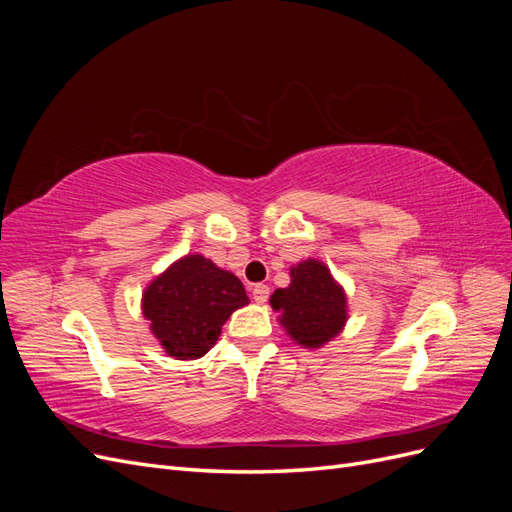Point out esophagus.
<instances>
[{"instance_id": "34e87169", "label": "esophagus", "mask_w": 512, "mask_h": 512, "mask_svg": "<svg viewBox=\"0 0 512 512\" xmlns=\"http://www.w3.org/2000/svg\"><path fill=\"white\" fill-rule=\"evenodd\" d=\"M269 294H271V290H269V286H265V284H256V286L252 288V297H254V301L260 303V305L267 303Z\"/></svg>"}]
</instances>
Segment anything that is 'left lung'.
<instances>
[{
	"instance_id": "8db88e82",
	"label": "left lung",
	"mask_w": 512,
	"mask_h": 512,
	"mask_svg": "<svg viewBox=\"0 0 512 512\" xmlns=\"http://www.w3.org/2000/svg\"><path fill=\"white\" fill-rule=\"evenodd\" d=\"M271 307L282 312V327L303 348L331 342L348 320L344 288L333 280L329 267L314 258L290 269V286L273 292Z\"/></svg>"
}]
</instances>
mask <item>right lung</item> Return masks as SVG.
<instances>
[{
	"instance_id": "obj_1",
	"label": "right lung",
	"mask_w": 512,
	"mask_h": 512,
	"mask_svg": "<svg viewBox=\"0 0 512 512\" xmlns=\"http://www.w3.org/2000/svg\"><path fill=\"white\" fill-rule=\"evenodd\" d=\"M247 303L239 277L200 254L179 258L143 292L151 333L179 361L207 354L230 314Z\"/></svg>"
}]
</instances>
